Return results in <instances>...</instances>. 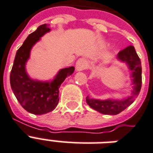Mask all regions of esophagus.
I'll return each instance as SVG.
<instances>
[{
  "instance_id": "esophagus-1",
  "label": "esophagus",
  "mask_w": 153,
  "mask_h": 153,
  "mask_svg": "<svg viewBox=\"0 0 153 153\" xmlns=\"http://www.w3.org/2000/svg\"><path fill=\"white\" fill-rule=\"evenodd\" d=\"M88 67V62L85 59H79L75 64V69L77 71H82Z\"/></svg>"
}]
</instances>
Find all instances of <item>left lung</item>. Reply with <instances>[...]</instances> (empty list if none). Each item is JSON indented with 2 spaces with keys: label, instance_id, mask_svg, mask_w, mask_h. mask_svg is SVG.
Returning <instances> with one entry per match:
<instances>
[{
  "label": "left lung",
  "instance_id": "1",
  "mask_svg": "<svg viewBox=\"0 0 153 153\" xmlns=\"http://www.w3.org/2000/svg\"><path fill=\"white\" fill-rule=\"evenodd\" d=\"M117 59L125 62L131 71L132 85H133L132 94L128 98L122 99H105L100 100L91 98L89 96L86 98V103L96 111L108 115H116L120 114L124 109L129 106L137 97L141 88V62L140 58L133 46H128L117 54Z\"/></svg>",
  "mask_w": 153,
  "mask_h": 153
}]
</instances>
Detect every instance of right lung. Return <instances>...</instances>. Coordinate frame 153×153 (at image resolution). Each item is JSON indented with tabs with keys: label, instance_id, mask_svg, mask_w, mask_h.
<instances>
[{
	"label": "right lung",
	"instance_id": "obj_1",
	"mask_svg": "<svg viewBox=\"0 0 153 153\" xmlns=\"http://www.w3.org/2000/svg\"><path fill=\"white\" fill-rule=\"evenodd\" d=\"M51 31L48 25L38 27L25 39L16 54L10 73L11 88L20 104L28 113L41 115L52 111L59 103V89L67 76L73 74L74 67L59 71L53 80L43 82L32 79L26 71V63L32 47L44 34Z\"/></svg>",
	"mask_w": 153,
	"mask_h": 153
}]
</instances>
